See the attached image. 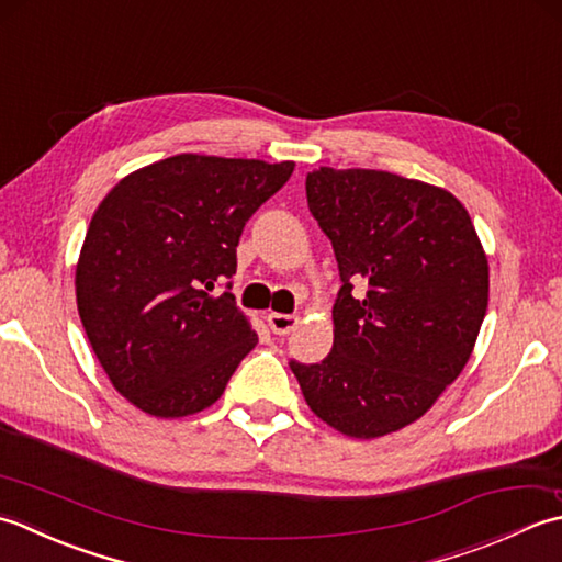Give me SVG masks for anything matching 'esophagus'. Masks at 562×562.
Masks as SVG:
<instances>
[{
  "label": "esophagus",
  "mask_w": 562,
  "mask_h": 562,
  "mask_svg": "<svg viewBox=\"0 0 562 562\" xmlns=\"http://www.w3.org/2000/svg\"><path fill=\"white\" fill-rule=\"evenodd\" d=\"M267 325L273 331V335H291L297 325V317L295 315H283V313H269L267 315Z\"/></svg>",
  "instance_id": "esophagus-1"
}]
</instances>
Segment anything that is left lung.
I'll list each match as a JSON object with an SVG mask.
<instances>
[{
	"label": "left lung",
	"mask_w": 562,
	"mask_h": 562,
	"mask_svg": "<svg viewBox=\"0 0 562 562\" xmlns=\"http://www.w3.org/2000/svg\"><path fill=\"white\" fill-rule=\"evenodd\" d=\"M305 193L341 289L331 351L319 363L291 359V371L329 427L383 437L425 415L471 359L487 311V257L463 203L425 181L319 167Z\"/></svg>",
	"instance_id": "obj_1"
}]
</instances>
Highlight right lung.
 <instances>
[{
    "label": "right lung",
    "mask_w": 562,
    "mask_h": 562,
    "mask_svg": "<svg viewBox=\"0 0 562 562\" xmlns=\"http://www.w3.org/2000/svg\"><path fill=\"white\" fill-rule=\"evenodd\" d=\"M293 167L175 155L99 203L77 261V311L113 387L147 415L211 407L255 349L231 293L237 245Z\"/></svg>",
    "instance_id": "1"
}]
</instances>
